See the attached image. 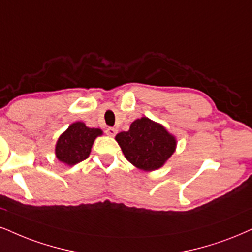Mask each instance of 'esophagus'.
Wrapping results in <instances>:
<instances>
[{"instance_id":"34e87169","label":"esophagus","mask_w":252,"mask_h":252,"mask_svg":"<svg viewBox=\"0 0 252 252\" xmlns=\"http://www.w3.org/2000/svg\"><path fill=\"white\" fill-rule=\"evenodd\" d=\"M105 132H106L107 135H111V136H114L117 134V129L114 128V127H107Z\"/></svg>"}]
</instances>
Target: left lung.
Here are the masks:
<instances>
[{
    "mask_svg": "<svg viewBox=\"0 0 252 252\" xmlns=\"http://www.w3.org/2000/svg\"><path fill=\"white\" fill-rule=\"evenodd\" d=\"M116 140L129 162L144 170L160 168L175 151L176 141L163 126L148 118L136 119Z\"/></svg>",
    "mask_w": 252,
    "mask_h": 252,
    "instance_id": "8db88e82",
    "label": "left lung"
}]
</instances>
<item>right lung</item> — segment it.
Listing matches in <instances>:
<instances>
[{
	"label": "right lung",
	"instance_id": "add662e5",
	"mask_svg": "<svg viewBox=\"0 0 252 252\" xmlns=\"http://www.w3.org/2000/svg\"><path fill=\"white\" fill-rule=\"evenodd\" d=\"M101 134V129L90 128L79 121L74 123L58 139L56 145V157L69 166L88 159L93 141Z\"/></svg>",
	"mask_w": 252,
	"mask_h": 252
}]
</instances>
